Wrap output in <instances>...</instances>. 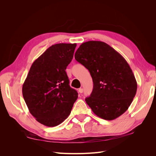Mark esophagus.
<instances>
[{
	"instance_id": "esophagus-1",
	"label": "esophagus",
	"mask_w": 156,
	"mask_h": 156,
	"mask_svg": "<svg viewBox=\"0 0 156 156\" xmlns=\"http://www.w3.org/2000/svg\"><path fill=\"white\" fill-rule=\"evenodd\" d=\"M78 91H79V92L80 94H81V93L83 92V88H79Z\"/></svg>"
}]
</instances>
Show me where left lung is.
I'll return each instance as SVG.
<instances>
[{"label":"left lung","instance_id":"8db88e82","mask_svg":"<svg viewBox=\"0 0 156 156\" xmlns=\"http://www.w3.org/2000/svg\"><path fill=\"white\" fill-rule=\"evenodd\" d=\"M75 58L92 78V92L85 101L94 114L107 120L124 114L133 101L137 83L123 56L105 42L88 41L79 46Z\"/></svg>","mask_w":156,"mask_h":156}]
</instances>
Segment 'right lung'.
Instances as JSON below:
<instances>
[{
	"mask_svg": "<svg viewBox=\"0 0 156 156\" xmlns=\"http://www.w3.org/2000/svg\"><path fill=\"white\" fill-rule=\"evenodd\" d=\"M76 45H51L32 63L23 84V96L29 112L44 126L54 127L63 122L78 98L66 72Z\"/></svg>",
	"mask_w": 156,
	"mask_h": 156,
	"instance_id": "1",
	"label": "right lung"
}]
</instances>
